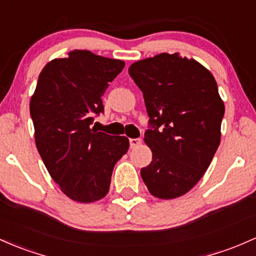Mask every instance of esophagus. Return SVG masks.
Returning a JSON list of instances; mask_svg holds the SVG:
<instances>
[{"label":"esophagus","instance_id":"1","mask_svg":"<svg viewBox=\"0 0 256 256\" xmlns=\"http://www.w3.org/2000/svg\"><path fill=\"white\" fill-rule=\"evenodd\" d=\"M129 142H130V148L134 149V148H138L140 144H142V139L136 138V139H129Z\"/></svg>","mask_w":256,"mask_h":256}]
</instances>
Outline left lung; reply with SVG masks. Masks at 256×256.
Returning <instances> with one entry per match:
<instances>
[{
	"label": "left lung",
	"mask_w": 256,
	"mask_h": 256,
	"mask_svg": "<svg viewBox=\"0 0 256 256\" xmlns=\"http://www.w3.org/2000/svg\"><path fill=\"white\" fill-rule=\"evenodd\" d=\"M128 72L154 128L145 132L152 161L140 171L142 180L158 199L182 196L202 180L221 140L224 105L215 78L178 52L136 61Z\"/></svg>",
	"instance_id": "left-lung-1"
}]
</instances>
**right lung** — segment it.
I'll list each match as a JSON object with an SVG mask.
<instances>
[{"instance_id": "add662e5", "label": "right lung", "mask_w": 256, "mask_h": 256, "mask_svg": "<svg viewBox=\"0 0 256 256\" xmlns=\"http://www.w3.org/2000/svg\"><path fill=\"white\" fill-rule=\"evenodd\" d=\"M123 68L120 60L70 51L42 68L30 98L38 151L52 180L74 202L106 196L114 164L129 149L127 136L90 128L92 114L104 111L101 96Z\"/></svg>"}]
</instances>
